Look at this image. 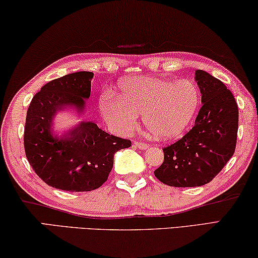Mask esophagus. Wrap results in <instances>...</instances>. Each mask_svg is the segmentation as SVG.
Here are the masks:
<instances>
[{
	"mask_svg": "<svg viewBox=\"0 0 258 258\" xmlns=\"http://www.w3.org/2000/svg\"><path fill=\"white\" fill-rule=\"evenodd\" d=\"M134 146H136L137 148L142 149V150H146L149 147V145H147L145 142H141V141H134Z\"/></svg>",
	"mask_w": 258,
	"mask_h": 258,
	"instance_id": "esophagus-1",
	"label": "esophagus"
}]
</instances>
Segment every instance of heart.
Listing matches in <instances>:
<instances>
[{
    "label": "heart",
    "mask_w": 258,
    "mask_h": 258,
    "mask_svg": "<svg viewBox=\"0 0 258 258\" xmlns=\"http://www.w3.org/2000/svg\"><path fill=\"white\" fill-rule=\"evenodd\" d=\"M101 109L110 124L120 131L134 127L142 114L145 126L155 137L172 139L193 120L200 103V92L193 81H173L154 77H131L119 85V99L101 97Z\"/></svg>",
    "instance_id": "obj_1"
}]
</instances>
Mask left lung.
I'll return each mask as SVG.
<instances>
[{
	"label": "left lung",
	"mask_w": 258,
	"mask_h": 258,
	"mask_svg": "<svg viewBox=\"0 0 258 258\" xmlns=\"http://www.w3.org/2000/svg\"><path fill=\"white\" fill-rule=\"evenodd\" d=\"M195 80L202 95L195 125L181 139L163 148L164 161L155 177L172 187L210 182L233 156L239 127L236 101L222 81L202 70Z\"/></svg>",
	"instance_id": "8db88e82"
}]
</instances>
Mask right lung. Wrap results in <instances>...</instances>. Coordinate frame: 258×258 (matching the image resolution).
Wrapping results in <instances>:
<instances>
[{"label": "right lung", "instance_id": "1", "mask_svg": "<svg viewBox=\"0 0 258 258\" xmlns=\"http://www.w3.org/2000/svg\"><path fill=\"white\" fill-rule=\"evenodd\" d=\"M93 72L80 71L49 81L32 99L24 128L30 165L47 185L68 191H89L108 180L114 153L128 148L127 139L110 136L92 121H83L63 139L51 136L54 114L64 108H85Z\"/></svg>", "mask_w": 258, "mask_h": 258}]
</instances>
